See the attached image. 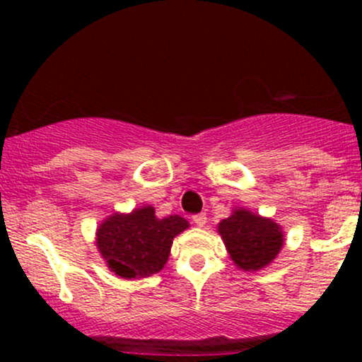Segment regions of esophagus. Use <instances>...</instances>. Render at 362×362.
Masks as SVG:
<instances>
[{"label": "esophagus", "mask_w": 362, "mask_h": 362, "mask_svg": "<svg viewBox=\"0 0 362 362\" xmlns=\"http://www.w3.org/2000/svg\"><path fill=\"white\" fill-rule=\"evenodd\" d=\"M192 221H194L196 226H199V228H203L204 224H206V214H198L192 217Z\"/></svg>", "instance_id": "obj_1"}]
</instances>
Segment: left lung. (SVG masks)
<instances>
[{
	"instance_id": "8db88e82",
	"label": "left lung",
	"mask_w": 362,
	"mask_h": 362,
	"mask_svg": "<svg viewBox=\"0 0 362 362\" xmlns=\"http://www.w3.org/2000/svg\"><path fill=\"white\" fill-rule=\"evenodd\" d=\"M217 229L229 257L245 272H257L268 266L284 245L282 228L272 218L252 214L247 208H235L228 218L218 222Z\"/></svg>"
}]
</instances>
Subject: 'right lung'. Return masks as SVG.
<instances>
[{
	"label": "right lung",
	"mask_w": 362,
	"mask_h": 362,
	"mask_svg": "<svg viewBox=\"0 0 362 362\" xmlns=\"http://www.w3.org/2000/svg\"><path fill=\"white\" fill-rule=\"evenodd\" d=\"M187 228L189 222L178 215L158 218L154 206L134 208L101 222L96 247L115 275L145 279L164 268L173 238Z\"/></svg>",
	"instance_id": "right-lung-1"
}]
</instances>
